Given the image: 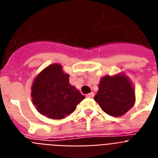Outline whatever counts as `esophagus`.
I'll use <instances>...</instances> for the list:
<instances>
[{"mask_svg": "<svg viewBox=\"0 0 158 158\" xmlns=\"http://www.w3.org/2000/svg\"><path fill=\"white\" fill-rule=\"evenodd\" d=\"M87 98H93V97H94V93H88V94H87Z\"/></svg>", "mask_w": 158, "mask_h": 158, "instance_id": "esophagus-1", "label": "esophagus"}]
</instances>
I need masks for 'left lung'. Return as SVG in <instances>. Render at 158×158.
<instances>
[{
	"label": "left lung",
	"instance_id": "obj_1",
	"mask_svg": "<svg viewBox=\"0 0 158 158\" xmlns=\"http://www.w3.org/2000/svg\"><path fill=\"white\" fill-rule=\"evenodd\" d=\"M94 100L109 115L125 114L135 104V91L131 81L124 74L101 78Z\"/></svg>",
	"mask_w": 158,
	"mask_h": 158
}]
</instances>
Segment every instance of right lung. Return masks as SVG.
I'll return each mask as SVG.
<instances>
[{
  "mask_svg": "<svg viewBox=\"0 0 158 158\" xmlns=\"http://www.w3.org/2000/svg\"><path fill=\"white\" fill-rule=\"evenodd\" d=\"M31 96L38 112L53 119H61L71 114L85 98L69 83V75L64 73L59 64L47 66L37 76Z\"/></svg>",
  "mask_w": 158,
  "mask_h": 158,
  "instance_id": "add662e5",
  "label": "right lung"
}]
</instances>
